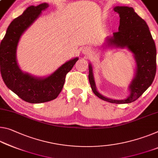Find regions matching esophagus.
<instances>
[{"label":"esophagus","mask_w":158,"mask_h":158,"mask_svg":"<svg viewBox=\"0 0 158 158\" xmlns=\"http://www.w3.org/2000/svg\"><path fill=\"white\" fill-rule=\"evenodd\" d=\"M82 54H84L86 57H89L91 56V52L88 48H84L82 49Z\"/></svg>","instance_id":"esophagus-1"}]
</instances>
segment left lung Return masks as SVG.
<instances>
[{"label":"left lung","mask_w":158,"mask_h":158,"mask_svg":"<svg viewBox=\"0 0 158 158\" xmlns=\"http://www.w3.org/2000/svg\"><path fill=\"white\" fill-rule=\"evenodd\" d=\"M113 10L120 18L118 31L106 37L104 48H126L133 56L135 74L128 86L129 96L117 100L101 94L97 89L91 62L89 63V83L93 92L99 98L112 103H130L139 98L153 81L156 73V47L146 22L134 12L133 7L116 6Z\"/></svg>","instance_id":"obj_1"}]
</instances>
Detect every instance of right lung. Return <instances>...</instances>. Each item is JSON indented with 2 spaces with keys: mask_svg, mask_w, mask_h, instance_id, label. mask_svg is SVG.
<instances>
[{
  "mask_svg": "<svg viewBox=\"0 0 158 158\" xmlns=\"http://www.w3.org/2000/svg\"><path fill=\"white\" fill-rule=\"evenodd\" d=\"M49 7L44 2L31 6L9 25L0 44L1 74L7 88L23 101L29 103H41L56 99L63 88L65 77L79 60L70 59L56 71L45 77H36L23 72L17 60V49L22 35Z\"/></svg>",
  "mask_w": 158,
  "mask_h": 158,
  "instance_id": "1",
  "label": "right lung"
}]
</instances>
